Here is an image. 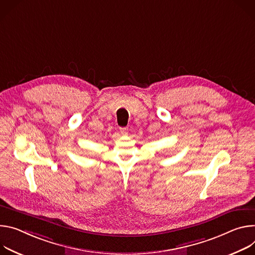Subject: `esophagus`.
<instances>
[{
	"instance_id": "obj_1",
	"label": "esophagus",
	"mask_w": 255,
	"mask_h": 255,
	"mask_svg": "<svg viewBox=\"0 0 255 255\" xmlns=\"http://www.w3.org/2000/svg\"><path fill=\"white\" fill-rule=\"evenodd\" d=\"M128 128H120V131H121V133H127L128 132Z\"/></svg>"
}]
</instances>
